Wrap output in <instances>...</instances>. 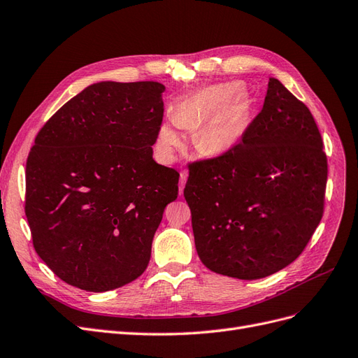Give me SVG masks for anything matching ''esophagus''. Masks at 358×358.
Segmentation results:
<instances>
[{"instance_id": "obj_1", "label": "esophagus", "mask_w": 358, "mask_h": 358, "mask_svg": "<svg viewBox=\"0 0 358 358\" xmlns=\"http://www.w3.org/2000/svg\"><path fill=\"white\" fill-rule=\"evenodd\" d=\"M187 178H188V171L187 170H182L180 171V180H179V194L183 192L185 182H187Z\"/></svg>"}]
</instances>
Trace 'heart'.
I'll use <instances>...</instances> for the list:
<instances>
[{
	"instance_id": "b5f03b06",
	"label": "heart",
	"mask_w": 358,
	"mask_h": 358,
	"mask_svg": "<svg viewBox=\"0 0 358 358\" xmlns=\"http://www.w3.org/2000/svg\"><path fill=\"white\" fill-rule=\"evenodd\" d=\"M236 83L212 84L191 93L180 102L176 121L163 122L158 129L157 151L164 162H171L182 145L178 129L194 131V139L204 150L222 152L231 150L249 127V105L238 94Z\"/></svg>"
}]
</instances>
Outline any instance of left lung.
<instances>
[{
    "label": "left lung",
    "mask_w": 358,
    "mask_h": 358,
    "mask_svg": "<svg viewBox=\"0 0 358 358\" xmlns=\"http://www.w3.org/2000/svg\"><path fill=\"white\" fill-rule=\"evenodd\" d=\"M195 249L216 274L257 280L292 264L323 217L327 157L310 109L277 78L240 143L189 163Z\"/></svg>",
    "instance_id": "1"
}]
</instances>
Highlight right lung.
<instances>
[{"label":"right lung","instance_id":"1","mask_svg":"<svg viewBox=\"0 0 358 358\" xmlns=\"http://www.w3.org/2000/svg\"><path fill=\"white\" fill-rule=\"evenodd\" d=\"M155 81L89 85L41 127L27 162L35 252L68 285L106 292L142 275L179 173L154 162L164 115Z\"/></svg>","mask_w":358,"mask_h":358}]
</instances>
